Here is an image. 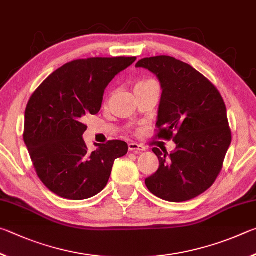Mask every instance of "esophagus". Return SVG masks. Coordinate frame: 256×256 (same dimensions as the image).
<instances>
[{"instance_id": "esophagus-1", "label": "esophagus", "mask_w": 256, "mask_h": 256, "mask_svg": "<svg viewBox=\"0 0 256 256\" xmlns=\"http://www.w3.org/2000/svg\"><path fill=\"white\" fill-rule=\"evenodd\" d=\"M128 150L129 152H144L145 150V147L142 146V145H138V144H132L128 145Z\"/></svg>"}]
</instances>
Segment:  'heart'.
Here are the masks:
<instances>
[{
  "instance_id": "heart-1",
  "label": "heart",
  "mask_w": 256,
  "mask_h": 256,
  "mask_svg": "<svg viewBox=\"0 0 256 256\" xmlns=\"http://www.w3.org/2000/svg\"><path fill=\"white\" fill-rule=\"evenodd\" d=\"M153 80H142V82H140L138 83L135 88H138V86H142V85H145V84H148V83H152Z\"/></svg>"
}]
</instances>
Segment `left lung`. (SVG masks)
Masks as SVG:
<instances>
[{
    "mask_svg": "<svg viewBox=\"0 0 256 256\" xmlns=\"http://www.w3.org/2000/svg\"><path fill=\"white\" fill-rule=\"evenodd\" d=\"M136 67L150 70L160 80L163 91L156 137L176 144L171 154L154 147L160 166L145 184L170 202L194 199L216 181L230 148L225 102L207 78L174 57L142 58Z\"/></svg>",
    "mask_w": 256,
    "mask_h": 256,
    "instance_id": "1",
    "label": "left lung"
}]
</instances>
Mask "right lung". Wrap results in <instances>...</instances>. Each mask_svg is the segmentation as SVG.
I'll return each instance as SVG.
<instances>
[{
	"instance_id": "1",
	"label": "right lung",
	"mask_w": 256,
	"mask_h": 256,
	"mask_svg": "<svg viewBox=\"0 0 256 256\" xmlns=\"http://www.w3.org/2000/svg\"><path fill=\"white\" fill-rule=\"evenodd\" d=\"M136 57H93L67 62L32 93L24 112V140L38 178L54 194L84 200L101 192L127 142L109 140L90 152L85 114H96L112 78Z\"/></svg>"
}]
</instances>
